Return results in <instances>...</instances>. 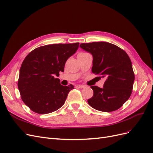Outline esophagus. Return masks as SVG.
<instances>
[{"instance_id": "esophagus-1", "label": "esophagus", "mask_w": 153, "mask_h": 153, "mask_svg": "<svg viewBox=\"0 0 153 153\" xmlns=\"http://www.w3.org/2000/svg\"><path fill=\"white\" fill-rule=\"evenodd\" d=\"M76 88H80V89H82V88L84 87V85H76Z\"/></svg>"}]
</instances>
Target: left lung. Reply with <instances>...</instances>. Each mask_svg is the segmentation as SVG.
I'll use <instances>...</instances> for the list:
<instances>
[{
    "mask_svg": "<svg viewBox=\"0 0 153 153\" xmlns=\"http://www.w3.org/2000/svg\"><path fill=\"white\" fill-rule=\"evenodd\" d=\"M80 48L92 54V72L105 78L103 87L91 86L94 94L87 100L93 108L110 112L121 108L130 97L135 75L126 52L117 46L104 42L82 43Z\"/></svg>",
    "mask_w": 153,
    "mask_h": 153,
    "instance_id": "obj_1",
    "label": "left lung"
}]
</instances>
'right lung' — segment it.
Listing matches in <instances>:
<instances>
[{
    "instance_id": "add662e5",
    "label": "right lung",
    "mask_w": 153,
    "mask_h": 153,
    "mask_svg": "<svg viewBox=\"0 0 153 153\" xmlns=\"http://www.w3.org/2000/svg\"><path fill=\"white\" fill-rule=\"evenodd\" d=\"M79 43L53 44L30 52L20 69L18 87L24 103L33 112L46 114L64 105L73 85L60 84V71H64L67 60L75 53Z\"/></svg>"
}]
</instances>
